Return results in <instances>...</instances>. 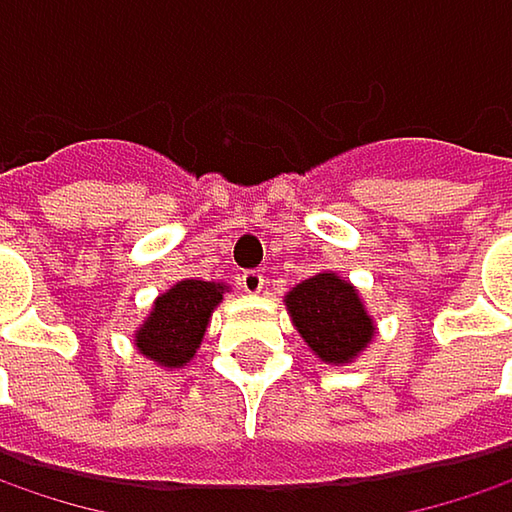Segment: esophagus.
<instances>
[{
	"mask_svg": "<svg viewBox=\"0 0 512 512\" xmlns=\"http://www.w3.org/2000/svg\"><path fill=\"white\" fill-rule=\"evenodd\" d=\"M238 288L247 294H259L265 288V276L259 271H244V274H238Z\"/></svg>",
	"mask_w": 512,
	"mask_h": 512,
	"instance_id": "obj_1",
	"label": "esophagus"
}]
</instances>
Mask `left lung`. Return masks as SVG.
I'll list each match as a JSON object with an SVG mask.
<instances>
[{
	"label": "left lung",
	"instance_id": "left-lung-1",
	"mask_svg": "<svg viewBox=\"0 0 512 512\" xmlns=\"http://www.w3.org/2000/svg\"><path fill=\"white\" fill-rule=\"evenodd\" d=\"M285 303L303 341L329 364H347L373 338L367 311L341 276H311L285 297Z\"/></svg>",
	"mask_w": 512,
	"mask_h": 512
}]
</instances>
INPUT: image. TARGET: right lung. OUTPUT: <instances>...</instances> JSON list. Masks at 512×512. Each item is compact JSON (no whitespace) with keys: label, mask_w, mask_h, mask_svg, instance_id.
Returning a JSON list of instances; mask_svg holds the SVG:
<instances>
[{"label":"right lung","mask_w":512,"mask_h":512,"mask_svg":"<svg viewBox=\"0 0 512 512\" xmlns=\"http://www.w3.org/2000/svg\"><path fill=\"white\" fill-rule=\"evenodd\" d=\"M224 285L183 279L157 297L151 317L136 332V347L145 358L163 367H183L201 347L212 309L221 303Z\"/></svg>","instance_id":"obj_1"}]
</instances>
